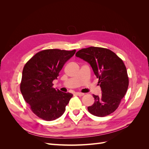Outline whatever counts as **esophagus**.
Returning a JSON list of instances; mask_svg holds the SVG:
<instances>
[{"instance_id": "1", "label": "esophagus", "mask_w": 149, "mask_h": 149, "mask_svg": "<svg viewBox=\"0 0 149 149\" xmlns=\"http://www.w3.org/2000/svg\"><path fill=\"white\" fill-rule=\"evenodd\" d=\"M76 95L77 96H84V93H79V92H77L75 93Z\"/></svg>"}]
</instances>
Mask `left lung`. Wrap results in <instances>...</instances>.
<instances>
[{
  "label": "left lung",
  "instance_id": "1",
  "mask_svg": "<svg viewBox=\"0 0 149 149\" xmlns=\"http://www.w3.org/2000/svg\"><path fill=\"white\" fill-rule=\"evenodd\" d=\"M76 56L91 66L100 85V96L93 94L94 103L88 107L91 114L104 117L114 112L127 91L129 78L123 61L107 48L90 47L80 49Z\"/></svg>",
  "mask_w": 149,
  "mask_h": 149
}]
</instances>
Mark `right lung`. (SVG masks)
<instances>
[{
  "label": "right lung",
  "mask_w": 149,
  "mask_h": 149,
  "mask_svg": "<svg viewBox=\"0 0 149 149\" xmlns=\"http://www.w3.org/2000/svg\"><path fill=\"white\" fill-rule=\"evenodd\" d=\"M75 52L76 49H45L36 53L25 65L20 91L31 111L38 118L51 121L65 112L73 94L53 88L52 82Z\"/></svg>",
  "instance_id": "right-lung-1"
}]
</instances>
